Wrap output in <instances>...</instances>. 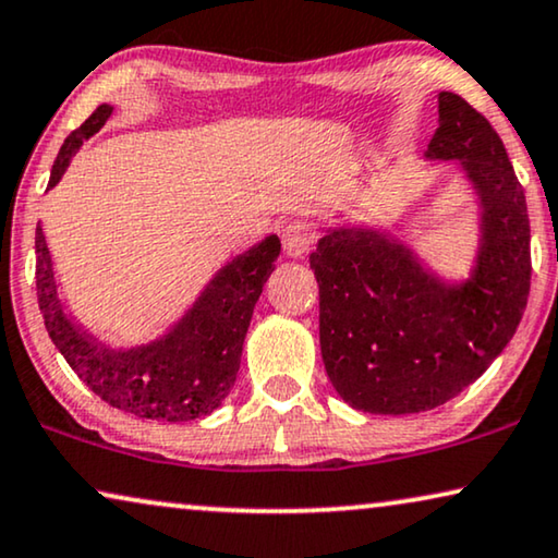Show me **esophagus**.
Returning a JSON list of instances; mask_svg holds the SVG:
<instances>
[{
  "instance_id": "esophagus-1",
  "label": "esophagus",
  "mask_w": 558,
  "mask_h": 558,
  "mask_svg": "<svg viewBox=\"0 0 558 558\" xmlns=\"http://www.w3.org/2000/svg\"><path fill=\"white\" fill-rule=\"evenodd\" d=\"M281 244H284V254L292 256V259H299L310 252L314 244V231L306 221H292L281 229Z\"/></svg>"
}]
</instances>
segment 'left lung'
Listing matches in <instances>:
<instances>
[{"label": "left lung", "mask_w": 558, "mask_h": 558, "mask_svg": "<svg viewBox=\"0 0 558 558\" xmlns=\"http://www.w3.org/2000/svg\"><path fill=\"white\" fill-rule=\"evenodd\" d=\"M425 158L460 160L481 206L465 281H446L390 233L339 226L310 266L319 284L322 360L354 410H433L486 373L519 327L531 289L526 196L494 125L456 93L438 95Z\"/></svg>", "instance_id": "1"}]
</instances>
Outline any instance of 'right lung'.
Wrapping results in <instances>:
<instances>
[{
    "label": "right lung",
    "mask_w": 558,
    "mask_h": 558,
    "mask_svg": "<svg viewBox=\"0 0 558 558\" xmlns=\"http://www.w3.org/2000/svg\"><path fill=\"white\" fill-rule=\"evenodd\" d=\"M110 116V105H100L77 131L68 135L54 158L47 189L60 183L80 145L93 138ZM279 252V236L271 233L219 269L191 310L163 337L131 350H116L100 344L64 314L50 248L37 226L35 277L39 312L45 317L47 335L68 365L108 405L135 417L185 423L211 415L236 383L254 304L259 302Z\"/></svg>",
    "instance_id": "obj_1"
}]
</instances>
